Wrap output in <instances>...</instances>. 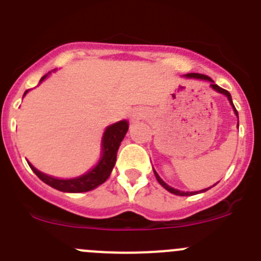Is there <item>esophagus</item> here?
Instances as JSON below:
<instances>
[{
  "mask_svg": "<svg viewBox=\"0 0 261 261\" xmlns=\"http://www.w3.org/2000/svg\"><path fill=\"white\" fill-rule=\"evenodd\" d=\"M145 116V112L143 109H134L131 113V121H138V119L143 118Z\"/></svg>",
  "mask_w": 261,
  "mask_h": 261,
  "instance_id": "obj_1",
  "label": "esophagus"
}]
</instances>
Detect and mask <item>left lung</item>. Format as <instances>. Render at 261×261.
<instances>
[{
	"instance_id": "8db88e82",
	"label": "left lung",
	"mask_w": 261,
	"mask_h": 261,
	"mask_svg": "<svg viewBox=\"0 0 261 261\" xmlns=\"http://www.w3.org/2000/svg\"><path fill=\"white\" fill-rule=\"evenodd\" d=\"M186 77H188V79L204 80V81H208V82H210V86L213 87V89L215 90V91L220 92V94L225 95V96L228 97V100H229L230 106H232V107H233V109H234V113H236V116L238 117V112H237V109L234 108V104H233V101H232V96H230V94H229V92L226 91V90L221 89V87H220V86H218V85H215V84H214V81H213V80L210 79V77H208V75L199 74V73H188V74H186ZM237 126H238V125H237ZM153 171H154V170H153ZM154 175H155V179H157V181L160 182L161 186L164 187V188L166 189V191H169L170 193H172V194H176V196H193V194H197V193H202V192H206V191H208V189L211 188V187H210V188L202 189V191H199V192H181V191H179V189H175V188H172V187L167 186L166 182H165L164 180L161 179V177H160V175H158L157 172H155V171H154Z\"/></svg>"
}]
</instances>
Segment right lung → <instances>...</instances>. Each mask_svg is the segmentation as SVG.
Here are the masks:
<instances>
[{"mask_svg": "<svg viewBox=\"0 0 261 261\" xmlns=\"http://www.w3.org/2000/svg\"><path fill=\"white\" fill-rule=\"evenodd\" d=\"M46 77H47V74L43 75L40 82H42ZM27 92H28V90L24 92V95ZM127 130L128 122L125 119L113 123V125L108 126L106 128L103 134V139H101V158L94 169H91L82 176L73 177V179H58V177L48 176V175L38 171L29 162L28 165L43 182H46L47 186L53 187V188L58 189V191L67 192V193H82V192L92 191L100 184H103L111 175L114 164H116L119 144L125 138Z\"/></svg>", "mask_w": 261, "mask_h": 261, "instance_id": "right-lung-1", "label": "right lung"}]
</instances>
